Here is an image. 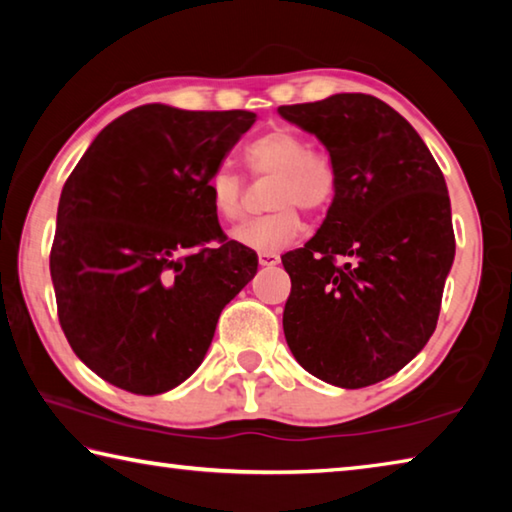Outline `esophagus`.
Here are the masks:
<instances>
[{
    "mask_svg": "<svg viewBox=\"0 0 512 512\" xmlns=\"http://www.w3.org/2000/svg\"><path fill=\"white\" fill-rule=\"evenodd\" d=\"M259 266H275V264H280V255H275V253H259Z\"/></svg>",
    "mask_w": 512,
    "mask_h": 512,
    "instance_id": "1",
    "label": "esophagus"
}]
</instances>
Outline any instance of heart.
<instances>
[{"label": "heart", "mask_w": 512, "mask_h": 512, "mask_svg": "<svg viewBox=\"0 0 512 512\" xmlns=\"http://www.w3.org/2000/svg\"><path fill=\"white\" fill-rule=\"evenodd\" d=\"M246 162L257 178H275L271 207L275 212L246 221L232 232L239 246L257 253H275L300 237L298 210L318 214L327 210L336 192V173L323 153L311 151L305 137L275 128L248 144ZM214 212L223 221H237L244 214V178L230 167H219L207 183Z\"/></svg>", "instance_id": "b5f03b06"}]
</instances>
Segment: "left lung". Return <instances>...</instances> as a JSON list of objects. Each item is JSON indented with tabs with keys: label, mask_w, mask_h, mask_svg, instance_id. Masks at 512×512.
<instances>
[{
	"label": "left lung",
	"mask_w": 512,
	"mask_h": 512,
	"mask_svg": "<svg viewBox=\"0 0 512 512\" xmlns=\"http://www.w3.org/2000/svg\"><path fill=\"white\" fill-rule=\"evenodd\" d=\"M329 151L336 192L291 277L284 336L311 375L363 388L431 339L456 241L443 171L400 112L370 94L280 106Z\"/></svg>",
	"instance_id": "8db88e82"
}]
</instances>
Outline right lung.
Listing matches in <instances>:
<instances>
[{"label":"right lung","mask_w":512,"mask_h":512,"mask_svg":"<svg viewBox=\"0 0 512 512\" xmlns=\"http://www.w3.org/2000/svg\"><path fill=\"white\" fill-rule=\"evenodd\" d=\"M257 115L149 103L94 137L60 194L49 268L85 366L135 395L192 375L223 307L257 273L228 241L207 183ZM219 240L216 249H205Z\"/></svg>","instance_id":"obj_1"}]
</instances>
